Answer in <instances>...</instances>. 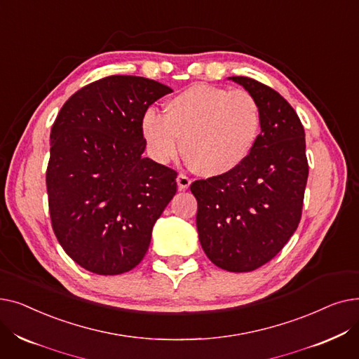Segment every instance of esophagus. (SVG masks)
<instances>
[{
	"instance_id": "obj_1",
	"label": "esophagus",
	"mask_w": 359,
	"mask_h": 359,
	"mask_svg": "<svg viewBox=\"0 0 359 359\" xmlns=\"http://www.w3.org/2000/svg\"><path fill=\"white\" fill-rule=\"evenodd\" d=\"M191 183H192V180L187 177L186 175H179L177 176V187H179V191H186V189H189V186H191Z\"/></svg>"
}]
</instances>
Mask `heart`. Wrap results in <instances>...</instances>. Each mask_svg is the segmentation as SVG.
Here are the masks:
<instances>
[{"label":"heart","instance_id":"heart-1","mask_svg":"<svg viewBox=\"0 0 359 359\" xmlns=\"http://www.w3.org/2000/svg\"><path fill=\"white\" fill-rule=\"evenodd\" d=\"M164 110L161 115L148 109L141 119L149 156L165 164L177 157L182 147L192 168L205 177L237 170L250 157L260 135V106L244 90L194 84L168 99Z\"/></svg>","mask_w":359,"mask_h":359}]
</instances>
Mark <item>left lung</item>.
I'll return each mask as SVG.
<instances>
[{
  "label": "left lung",
  "instance_id": "8db88e82",
  "mask_svg": "<svg viewBox=\"0 0 359 359\" xmlns=\"http://www.w3.org/2000/svg\"><path fill=\"white\" fill-rule=\"evenodd\" d=\"M253 94L262 132L250 157L234 172L196 180V229L218 268L250 272L265 265L295 233L309 177L306 134L295 110L273 88L230 77Z\"/></svg>",
  "mask_w": 359,
  "mask_h": 359
}]
</instances>
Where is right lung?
<instances>
[{
  "mask_svg": "<svg viewBox=\"0 0 359 359\" xmlns=\"http://www.w3.org/2000/svg\"><path fill=\"white\" fill-rule=\"evenodd\" d=\"M172 91L144 77L110 75L74 93L52 125V229L65 253L93 273L134 269L177 191L175 170L142 157V115Z\"/></svg>",
  "mask_w": 359,
  "mask_h": 359,
  "instance_id": "right-lung-1",
  "label": "right lung"
}]
</instances>
